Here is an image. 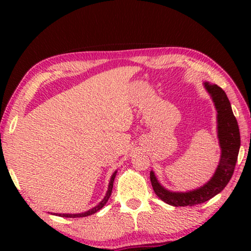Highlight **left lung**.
I'll return each instance as SVG.
<instances>
[{"label": "left lung", "mask_w": 251, "mask_h": 251, "mask_svg": "<svg viewBox=\"0 0 251 251\" xmlns=\"http://www.w3.org/2000/svg\"><path fill=\"white\" fill-rule=\"evenodd\" d=\"M203 84L217 109V131L219 146L222 150L221 160L214 176L208 183L197 190L188 192H171L166 190L157 181L153 171H151V183L155 194L166 203L175 207H186V205L192 207V205L203 203L221 193L232 178L238 160L241 142H240L238 121L233 114L231 102L225 91L217 84H210L209 82H204Z\"/></svg>", "instance_id": "left-lung-1"}]
</instances>
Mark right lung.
Masks as SVG:
<instances>
[{
    "label": "right lung",
    "mask_w": 251,
    "mask_h": 251,
    "mask_svg": "<svg viewBox=\"0 0 251 251\" xmlns=\"http://www.w3.org/2000/svg\"><path fill=\"white\" fill-rule=\"evenodd\" d=\"M116 176V171L114 174L112 175L111 177V180H109V184H108V190H107V193H106L105 198L102 199V201L99 202V204L96 205V207H94L92 209H90V210L85 211V212H82V214H57L58 216H61V217H66V218H76V217H87V216H90L92 214H95V212H97L98 210H100V209L104 207V205L106 204V202L108 201L109 197H111L112 194V190H113V183H114V178Z\"/></svg>",
    "instance_id": "obj_1"
}]
</instances>
